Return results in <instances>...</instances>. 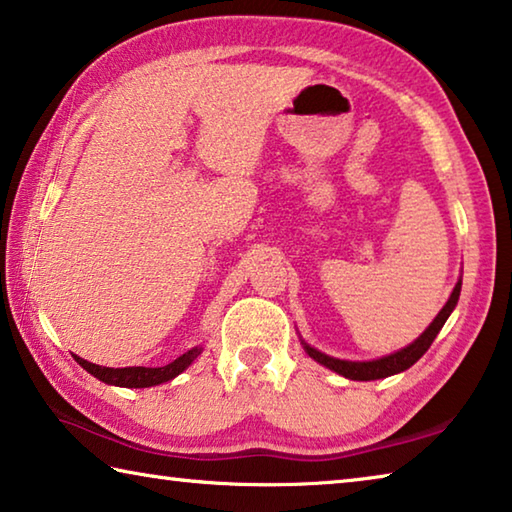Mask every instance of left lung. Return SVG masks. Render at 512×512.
I'll list each match as a JSON object with an SVG mask.
<instances>
[{
  "label": "left lung",
  "mask_w": 512,
  "mask_h": 512,
  "mask_svg": "<svg viewBox=\"0 0 512 512\" xmlns=\"http://www.w3.org/2000/svg\"><path fill=\"white\" fill-rule=\"evenodd\" d=\"M461 284L463 280L458 277L456 287L452 291V296L445 302V307L438 311V316L431 320L429 327L424 329V332L415 339L413 343L406 345V348L397 350L393 354H386V357H379V359H372V361H348V359H336V357H329V354L320 352L316 348H311V345L300 339L302 348L309 354L311 359L318 361L320 366H325L329 370H334L336 375H341L345 379H354V381H372V379H384V377H391L397 375V372H404L409 370L415 361H418L424 352L429 350V345L436 339L440 329L447 323V318L458 305V296H461Z\"/></svg>",
  "instance_id": "left-lung-1"
}]
</instances>
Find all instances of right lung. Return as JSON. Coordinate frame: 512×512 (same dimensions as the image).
<instances>
[{
    "label": "right lung",
    "instance_id": "1",
    "mask_svg": "<svg viewBox=\"0 0 512 512\" xmlns=\"http://www.w3.org/2000/svg\"><path fill=\"white\" fill-rule=\"evenodd\" d=\"M203 352V348H192L187 350L183 357H178L176 361L167 363L162 368H144V366H133V368H106V366H97V363H90L81 357L74 359L83 370H88L92 377H97L103 384L110 386H121V388H149V386H158L164 384V381H171L173 377H178L180 372L187 370L192 366L194 359Z\"/></svg>",
    "mask_w": 512,
    "mask_h": 512
}]
</instances>
